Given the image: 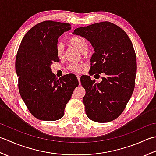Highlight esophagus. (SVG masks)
Returning a JSON list of instances; mask_svg holds the SVG:
<instances>
[{
	"label": "esophagus",
	"instance_id": "esophagus-1",
	"mask_svg": "<svg viewBox=\"0 0 156 156\" xmlns=\"http://www.w3.org/2000/svg\"><path fill=\"white\" fill-rule=\"evenodd\" d=\"M77 79H78V81H79V85H80V78H81V77H80V75H77Z\"/></svg>",
	"mask_w": 156,
	"mask_h": 156
}]
</instances>
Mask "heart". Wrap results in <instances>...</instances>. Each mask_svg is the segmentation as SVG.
Wrapping results in <instances>:
<instances>
[{
	"mask_svg": "<svg viewBox=\"0 0 156 156\" xmlns=\"http://www.w3.org/2000/svg\"><path fill=\"white\" fill-rule=\"evenodd\" d=\"M69 42L72 45H73L75 48L79 50V51L82 52L85 47H87V42L85 40L81 37L79 36H73L70 38ZM63 50H64V46L62 43H58L56 47V52L57 54V56L59 57H61L63 55ZM82 67L81 65L79 64H72L70 65L69 68L71 71L74 72H79L81 71Z\"/></svg>",
	"mask_w": 156,
	"mask_h": 156,
	"instance_id": "obj_1",
	"label": "heart"
}]
</instances>
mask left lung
<instances>
[{
    "label": "left lung",
    "mask_w": 156,
    "mask_h": 156,
    "mask_svg": "<svg viewBox=\"0 0 156 156\" xmlns=\"http://www.w3.org/2000/svg\"><path fill=\"white\" fill-rule=\"evenodd\" d=\"M73 34L85 37L94 49L92 74L106 75L96 83L88 75L81 77L87 91L83 98L85 112L93 121H112L123 112L134 91L136 59L131 41L125 31L108 21L78 27Z\"/></svg>",
    "instance_id": "1"
}]
</instances>
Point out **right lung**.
Instances as JSON below:
<instances>
[{
  "label": "right lung",
  "instance_id": "1",
  "mask_svg": "<svg viewBox=\"0 0 156 156\" xmlns=\"http://www.w3.org/2000/svg\"><path fill=\"white\" fill-rule=\"evenodd\" d=\"M71 29L69 23L41 22L27 31L19 48L15 60L19 91L31 114L39 120L61 119L79 85L75 75L58 79L50 67L60 61L56 52L59 36Z\"/></svg>",
  "mask_w": 156,
  "mask_h": 156
}]
</instances>
